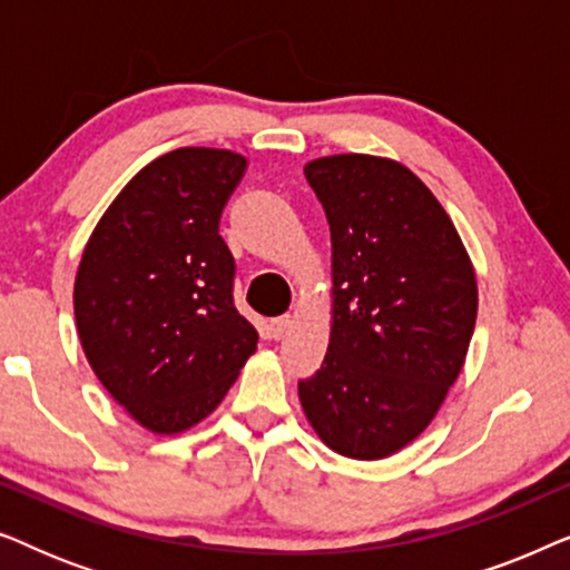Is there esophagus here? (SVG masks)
Segmentation results:
<instances>
[{
	"mask_svg": "<svg viewBox=\"0 0 570 570\" xmlns=\"http://www.w3.org/2000/svg\"><path fill=\"white\" fill-rule=\"evenodd\" d=\"M287 326H291V318H287V316H283V318H272V322L267 324L269 337H272V340H283L285 332H287Z\"/></svg>",
	"mask_w": 570,
	"mask_h": 570,
	"instance_id": "1",
	"label": "esophagus"
}]
</instances>
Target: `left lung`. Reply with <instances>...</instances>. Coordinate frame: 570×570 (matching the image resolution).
<instances>
[{"instance_id": "obj_1", "label": "left lung", "mask_w": 570, "mask_h": 570, "mask_svg": "<svg viewBox=\"0 0 570 570\" xmlns=\"http://www.w3.org/2000/svg\"><path fill=\"white\" fill-rule=\"evenodd\" d=\"M332 233V330L298 396L318 439L347 459H386L431 425L462 371L478 277L435 194L400 160H308Z\"/></svg>"}]
</instances>
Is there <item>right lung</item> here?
<instances>
[{
    "label": "right lung",
    "instance_id": "obj_1",
    "mask_svg": "<svg viewBox=\"0 0 570 570\" xmlns=\"http://www.w3.org/2000/svg\"><path fill=\"white\" fill-rule=\"evenodd\" d=\"M248 160L178 147L139 170L92 228L75 322L106 392L155 435L202 423L259 334L233 306L236 264L220 215Z\"/></svg>",
    "mask_w": 570,
    "mask_h": 570
}]
</instances>
